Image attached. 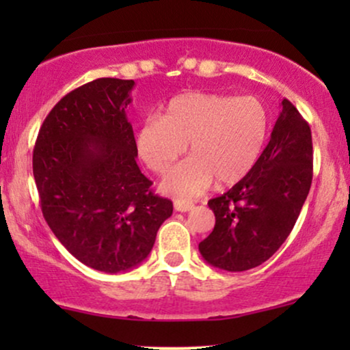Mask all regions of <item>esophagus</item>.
Returning <instances> with one entry per match:
<instances>
[{
    "label": "esophagus",
    "mask_w": 350,
    "mask_h": 350,
    "mask_svg": "<svg viewBox=\"0 0 350 350\" xmlns=\"http://www.w3.org/2000/svg\"><path fill=\"white\" fill-rule=\"evenodd\" d=\"M174 208L178 212H189V211H192V208H194V204H192V202H184V200H176Z\"/></svg>",
    "instance_id": "34e87169"
}]
</instances>
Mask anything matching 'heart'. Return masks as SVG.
<instances>
[{
    "mask_svg": "<svg viewBox=\"0 0 350 350\" xmlns=\"http://www.w3.org/2000/svg\"><path fill=\"white\" fill-rule=\"evenodd\" d=\"M270 133V113L260 98L187 92L171 98L161 116L139 126L136 148L151 171L164 174L186 152L191 158L166 176L161 189L194 199L217 183L232 186L250 172Z\"/></svg>",
    "mask_w": 350,
    "mask_h": 350,
    "instance_id": "b5f03b06",
    "label": "heart"
}]
</instances>
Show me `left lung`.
Here are the masks:
<instances>
[{
    "mask_svg": "<svg viewBox=\"0 0 350 350\" xmlns=\"http://www.w3.org/2000/svg\"><path fill=\"white\" fill-rule=\"evenodd\" d=\"M311 180V128L283 98L255 167L226 194L208 200L215 227L199 243L202 258L226 271H245L267 262L291 234Z\"/></svg>",
    "mask_w": 350,
    "mask_h": 350,
    "instance_id": "left-lung-1",
    "label": "left lung"
}]
</instances>
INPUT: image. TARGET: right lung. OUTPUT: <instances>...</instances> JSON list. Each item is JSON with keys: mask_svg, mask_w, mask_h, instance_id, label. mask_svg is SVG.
Segmentation results:
<instances>
[{"mask_svg": "<svg viewBox=\"0 0 350 350\" xmlns=\"http://www.w3.org/2000/svg\"><path fill=\"white\" fill-rule=\"evenodd\" d=\"M133 80L97 79L75 88L39 130L33 172L42 215L67 252L105 273L128 271L150 255L172 214L142 174L126 118Z\"/></svg>", "mask_w": 350, "mask_h": 350, "instance_id": "right-lung-1", "label": "right lung"}]
</instances>
